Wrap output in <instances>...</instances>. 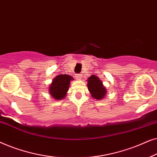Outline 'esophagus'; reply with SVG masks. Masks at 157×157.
<instances>
[{"label": "esophagus", "instance_id": "obj_1", "mask_svg": "<svg viewBox=\"0 0 157 157\" xmlns=\"http://www.w3.org/2000/svg\"><path fill=\"white\" fill-rule=\"evenodd\" d=\"M81 78H82V75L81 74H76V78L77 79V80H80V79H81Z\"/></svg>", "mask_w": 157, "mask_h": 157}]
</instances>
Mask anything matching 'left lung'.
<instances>
[{
    "label": "left lung",
    "mask_w": 157,
    "mask_h": 157,
    "mask_svg": "<svg viewBox=\"0 0 157 157\" xmlns=\"http://www.w3.org/2000/svg\"><path fill=\"white\" fill-rule=\"evenodd\" d=\"M87 87L91 97L96 100H102L106 95L107 89L103 82L95 75H91L87 79Z\"/></svg>",
    "instance_id": "left-lung-1"
}]
</instances>
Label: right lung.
I'll return each instance as SVG.
<instances>
[{
	"label": "right lung",
	"mask_w": 157,
	"mask_h": 157,
	"mask_svg": "<svg viewBox=\"0 0 157 157\" xmlns=\"http://www.w3.org/2000/svg\"><path fill=\"white\" fill-rule=\"evenodd\" d=\"M71 80H74V78L68 74L56 76L48 86L49 94L56 101L63 99L67 94Z\"/></svg>",
	"instance_id": "add662e5"
}]
</instances>
